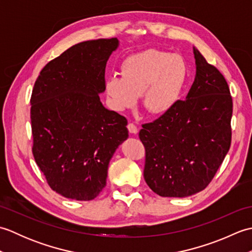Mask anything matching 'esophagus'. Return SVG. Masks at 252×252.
<instances>
[{"mask_svg": "<svg viewBox=\"0 0 252 252\" xmlns=\"http://www.w3.org/2000/svg\"><path fill=\"white\" fill-rule=\"evenodd\" d=\"M127 130H129V132L130 133H132V134H136L137 133V126L134 125V123H132V122H130L129 125H127Z\"/></svg>", "mask_w": 252, "mask_h": 252, "instance_id": "34e87169", "label": "esophagus"}]
</instances>
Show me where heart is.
Instances as JSON below:
<instances>
[{"mask_svg":"<svg viewBox=\"0 0 252 252\" xmlns=\"http://www.w3.org/2000/svg\"><path fill=\"white\" fill-rule=\"evenodd\" d=\"M120 74L110 76L105 82L112 109H130L142 95L144 108L153 115H161L172 108L183 92L187 66L180 55L147 50L127 57Z\"/></svg>","mask_w":252,"mask_h":252,"instance_id":"obj_1","label":"heart"}]
</instances>
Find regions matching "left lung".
Wrapping results in <instances>:
<instances>
[{"label":"left lung","instance_id":"1","mask_svg":"<svg viewBox=\"0 0 252 252\" xmlns=\"http://www.w3.org/2000/svg\"><path fill=\"white\" fill-rule=\"evenodd\" d=\"M196 77L186 99L143 125L144 179L161 197L206 189L231 146L233 100L225 78L194 47Z\"/></svg>","mask_w":252,"mask_h":252}]
</instances>
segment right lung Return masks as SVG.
I'll return each instance as SVG.
<instances>
[{
	"label": "right lung",
	"mask_w": 252,
	"mask_h": 252,
	"mask_svg": "<svg viewBox=\"0 0 252 252\" xmlns=\"http://www.w3.org/2000/svg\"><path fill=\"white\" fill-rule=\"evenodd\" d=\"M118 45L111 37L69 47L46 63L32 90V154L51 189L69 199L98 196L112 155L129 136L126 118L106 109L98 95Z\"/></svg>",
	"instance_id": "right-lung-1"
}]
</instances>
